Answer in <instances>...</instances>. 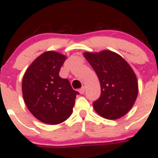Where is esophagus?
Wrapping results in <instances>:
<instances>
[{
	"label": "esophagus",
	"mask_w": 158,
	"mask_h": 158,
	"mask_svg": "<svg viewBox=\"0 0 158 158\" xmlns=\"http://www.w3.org/2000/svg\"><path fill=\"white\" fill-rule=\"evenodd\" d=\"M85 91V86H82V87L79 89V93H80L81 94H84Z\"/></svg>",
	"instance_id": "1"
}]
</instances>
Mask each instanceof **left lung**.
Instances as JSON below:
<instances>
[{"label":"left lung","instance_id":"1","mask_svg":"<svg viewBox=\"0 0 158 158\" xmlns=\"http://www.w3.org/2000/svg\"><path fill=\"white\" fill-rule=\"evenodd\" d=\"M84 56L98 77L101 94L93 103L97 114L107 119H117L133 107L139 93L136 75L123 58L104 50L85 52Z\"/></svg>","mask_w":158,"mask_h":158}]
</instances>
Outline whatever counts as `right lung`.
I'll return each instance as SVG.
<instances>
[{
    "instance_id": "add662e5",
    "label": "right lung",
    "mask_w": 158,
    "mask_h": 158,
    "mask_svg": "<svg viewBox=\"0 0 158 158\" xmlns=\"http://www.w3.org/2000/svg\"><path fill=\"white\" fill-rule=\"evenodd\" d=\"M66 57L55 51H47L27 69L22 81V93L27 108L37 119L47 124H58L73 112L76 96L67 79L59 71Z\"/></svg>"
}]
</instances>
